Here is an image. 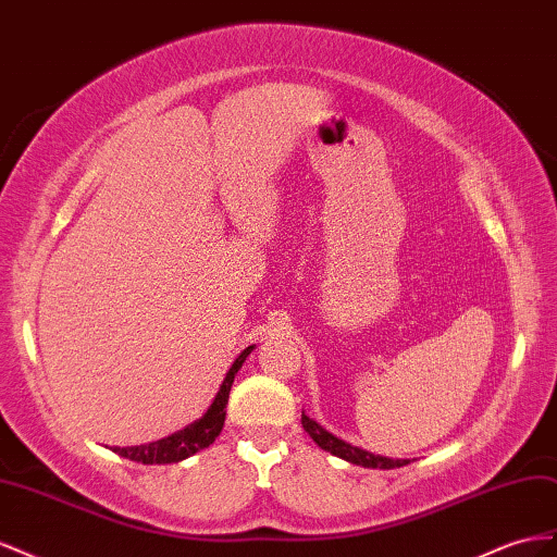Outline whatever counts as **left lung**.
<instances>
[{
  "mask_svg": "<svg viewBox=\"0 0 557 557\" xmlns=\"http://www.w3.org/2000/svg\"><path fill=\"white\" fill-rule=\"evenodd\" d=\"M300 424H304V429L310 434V438L317 443V446L331 455L345 459V462H352L357 467H367V469H396V467L408 465V459H389L383 455H373L369 450H361L357 446H349V443H345L338 436H333L322 424H317L312 418H308L306 412L300 416Z\"/></svg>",
  "mask_w": 557,
  "mask_h": 557,
  "instance_id": "1",
  "label": "left lung"
}]
</instances>
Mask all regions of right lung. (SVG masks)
<instances>
[{
    "label": "right lung",
    "mask_w": 557,
    "mask_h": 557,
    "mask_svg": "<svg viewBox=\"0 0 557 557\" xmlns=\"http://www.w3.org/2000/svg\"><path fill=\"white\" fill-rule=\"evenodd\" d=\"M253 345L245 347L237 359L233 361V367L228 369L224 383H221L212 406L208 408V412L196 422H190L188 426L180 429L161 441L147 443V446H128V448H111L114 453H119L125 459H133V462H141V465H172V462H182V459L196 455L200 450H205L208 446H212L214 438L221 434V426H224L226 420V404H228V392L233 380L237 375V371L243 369L245 359L251 355Z\"/></svg>",
    "instance_id": "1"
}]
</instances>
